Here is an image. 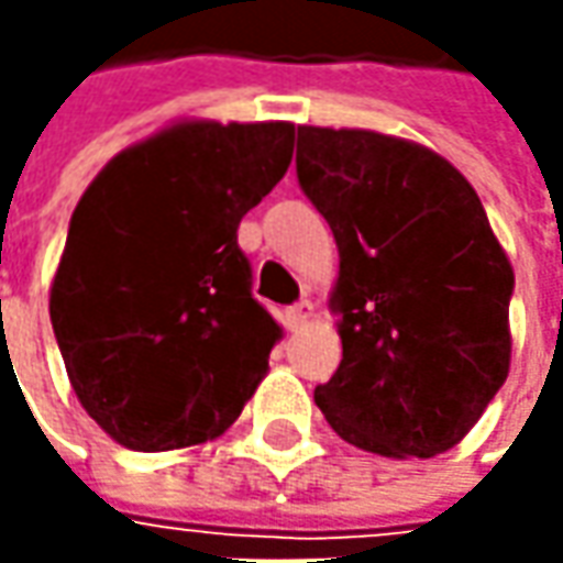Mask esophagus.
<instances>
[{"instance_id":"1","label":"esophagus","mask_w":563,"mask_h":563,"mask_svg":"<svg viewBox=\"0 0 563 563\" xmlns=\"http://www.w3.org/2000/svg\"><path fill=\"white\" fill-rule=\"evenodd\" d=\"M310 316H313V303L310 300H297L294 307L285 310V322H288V329H300Z\"/></svg>"}]
</instances>
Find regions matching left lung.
<instances>
[{"mask_svg":"<svg viewBox=\"0 0 563 563\" xmlns=\"http://www.w3.org/2000/svg\"><path fill=\"white\" fill-rule=\"evenodd\" d=\"M297 181L341 253V363L313 398L344 442L435 457L505 385L514 269L464 175L420 143L297 128Z\"/></svg>","mask_w":563,"mask_h":563,"instance_id":"obj_1","label":"left lung"}]
</instances>
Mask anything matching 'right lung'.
Listing matches in <instances>:
<instances>
[{
	"mask_svg": "<svg viewBox=\"0 0 563 563\" xmlns=\"http://www.w3.org/2000/svg\"><path fill=\"white\" fill-rule=\"evenodd\" d=\"M294 124L187 121L119 153L80 197L49 294L77 400L124 448L222 435L282 329L238 225L291 165Z\"/></svg>",
	"mask_w": 563,
	"mask_h": 563,
	"instance_id": "1",
	"label": "right lung"
}]
</instances>
